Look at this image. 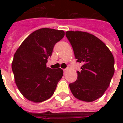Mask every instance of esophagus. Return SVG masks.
Returning <instances> with one entry per match:
<instances>
[{"label": "esophagus", "mask_w": 123, "mask_h": 123, "mask_svg": "<svg viewBox=\"0 0 123 123\" xmlns=\"http://www.w3.org/2000/svg\"><path fill=\"white\" fill-rule=\"evenodd\" d=\"M67 70H68V68H65V69L63 70V71H64V74H65V73L67 72Z\"/></svg>", "instance_id": "1"}]
</instances>
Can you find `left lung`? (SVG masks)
Segmentation results:
<instances>
[{
  "label": "left lung",
  "instance_id": "1",
  "mask_svg": "<svg viewBox=\"0 0 123 123\" xmlns=\"http://www.w3.org/2000/svg\"><path fill=\"white\" fill-rule=\"evenodd\" d=\"M76 61L82 64L77 80L69 87L75 98L91 102L101 98L109 86L115 72V60L108 47L92 34L68 31Z\"/></svg>",
  "mask_w": 123,
  "mask_h": 123
}]
</instances>
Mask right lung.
I'll use <instances>...</instances> for the list:
<instances>
[{
	"instance_id": "right-lung-1",
	"label": "right lung",
	"mask_w": 123,
	"mask_h": 123,
	"mask_svg": "<svg viewBox=\"0 0 123 123\" xmlns=\"http://www.w3.org/2000/svg\"><path fill=\"white\" fill-rule=\"evenodd\" d=\"M64 36L62 30L39 29L31 33L15 53L12 64L15 82L28 100L39 103L53 95L63 71L51 69L46 63L55 44Z\"/></svg>"
}]
</instances>
